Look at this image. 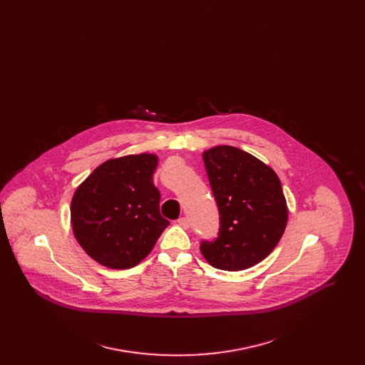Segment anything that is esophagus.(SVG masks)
Here are the masks:
<instances>
[{
    "label": "esophagus",
    "instance_id": "34e87169",
    "mask_svg": "<svg viewBox=\"0 0 365 365\" xmlns=\"http://www.w3.org/2000/svg\"><path fill=\"white\" fill-rule=\"evenodd\" d=\"M178 225L182 227V228H185V230H187V228L190 227V223H189V220H187L186 217H180V219H178Z\"/></svg>",
    "mask_w": 365,
    "mask_h": 365
}]
</instances>
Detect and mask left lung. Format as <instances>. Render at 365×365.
Here are the masks:
<instances>
[{
	"label": "left lung",
	"instance_id": "obj_1",
	"mask_svg": "<svg viewBox=\"0 0 365 365\" xmlns=\"http://www.w3.org/2000/svg\"><path fill=\"white\" fill-rule=\"evenodd\" d=\"M220 213V231L201 253L215 268L242 271L264 260L287 226L289 208L277 173L238 148L219 145L202 153Z\"/></svg>",
	"mask_w": 365,
	"mask_h": 365
}]
</instances>
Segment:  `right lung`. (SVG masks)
I'll use <instances>...</instances> for the list:
<instances>
[{
	"mask_svg": "<svg viewBox=\"0 0 365 365\" xmlns=\"http://www.w3.org/2000/svg\"><path fill=\"white\" fill-rule=\"evenodd\" d=\"M157 163L153 153L109 158L72 195L73 237L106 268L138 265L170 225L160 215V191L153 183Z\"/></svg>",
	"mask_w": 365,
	"mask_h": 365,
	"instance_id": "obj_1",
	"label": "right lung"
}]
</instances>
